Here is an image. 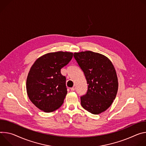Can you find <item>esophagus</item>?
Returning a JSON list of instances; mask_svg holds the SVG:
<instances>
[{
  "instance_id": "1",
  "label": "esophagus",
  "mask_w": 146,
  "mask_h": 146,
  "mask_svg": "<svg viewBox=\"0 0 146 146\" xmlns=\"http://www.w3.org/2000/svg\"><path fill=\"white\" fill-rule=\"evenodd\" d=\"M70 89H71V91H74V90H75V87H72V88H71Z\"/></svg>"
}]
</instances>
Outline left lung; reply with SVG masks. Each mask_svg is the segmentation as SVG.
<instances>
[{
  "mask_svg": "<svg viewBox=\"0 0 146 146\" xmlns=\"http://www.w3.org/2000/svg\"><path fill=\"white\" fill-rule=\"evenodd\" d=\"M74 57L88 85L86 93L80 97V104L92 114H100L110 107L117 93L114 67L107 57L91 51L74 53Z\"/></svg>",
  "mask_w": 146,
  "mask_h": 146,
  "instance_id": "1",
  "label": "left lung"
}]
</instances>
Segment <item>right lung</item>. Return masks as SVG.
Segmentation results:
<instances>
[{"label":"right lung","mask_w":146,"mask_h":146,"mask_svg":"<svg viewBox=\"0 0 146 146\" xmlns=\"http://www.w3.org/2000/svg\"><path fill=\"white\" fill-rule=\"evenodd\" d=\"M72 57L71 52L49 53L38 58L31 67L27 92L31 102L40 110L50 112L62 106L67 89L66 78L60 71Z\"/></svg>","instance_id":"right-lung-1"}]
</instances>
